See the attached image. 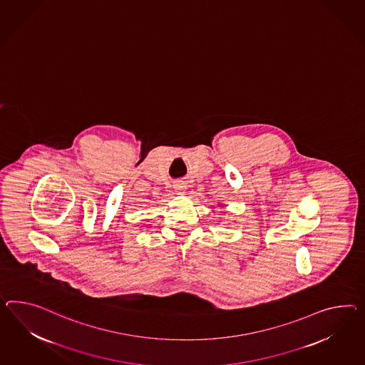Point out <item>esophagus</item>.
I'll return each instance as SVG.
<instances>
[{"instance_id":"1","label":"esophagus","mask_w":365,"mask_h":365,"mask_svg":"<svg viewBox=\"0 0 365 365\" xmlns=\"http://www.w3.org/2000/svg\"><path fill=\"white\" fill-rule=\"evenodd\" d=\"M175 189H176V192H178V195H182L184 190H185V185L181 184V182H178V184L175 185Z\"/></svg>"}]
</instances>
